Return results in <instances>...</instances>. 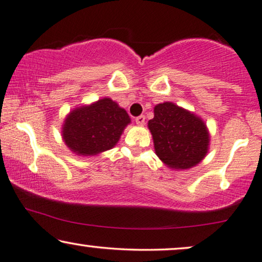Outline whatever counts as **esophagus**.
Here are the masks:
<instances>
[{
	"instance_id": "esophagus-1",
	"label": "esophagus",
	"mask_w": 262,
	"mask_h": 262,
	"mask_svg": "<svg viewBox=\"0 0 262 262\" xmlns=\"http://www.w3.org/2000/svg\"><path fill=\"white\" fill-rule=\"evenodd\" d=\"M145 120H146V117L141 115V116L136 117L135 122H136V124H138V126H143V124H145Z\"/></svg>"
}]
</instances>
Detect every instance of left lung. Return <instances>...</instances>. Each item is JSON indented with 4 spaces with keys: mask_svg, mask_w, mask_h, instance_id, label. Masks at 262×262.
<instances>
[{
    "mask_svg": "<svg viewBox=\"0 0 262 262\" xmlns=\"http://www.w3.org/2000/svg\"><path fill=\"white\" fill-rule=\"evenodd\" d=\"M148 129L156 154L171 169L194 167L209 152L210 133L204 121L176 103L164 102L154 106Z\"/></svg>",
    "mask_w": 262,
    "mask_h": 262,
    "instance_id": "1",
    "label": "left lung"
}]
</instances>
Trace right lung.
Returning <instances> with one entry per match:
<instances>
[{"instance_id":"1","label":"right lung","mask_w":262,"mask_h":262,"mask_svg":"<svg viewBox=\"0 0 262 262\" xmlns=\"http://www.w3.org/2000/svg\"><path fill=\"white\" fill-rule=\"evenodd\" d=\"M130 117L109 97L77 106L66 115L61 138L68 148L79 157H95L114 148Z\"/></svg>"}]
</instances>
